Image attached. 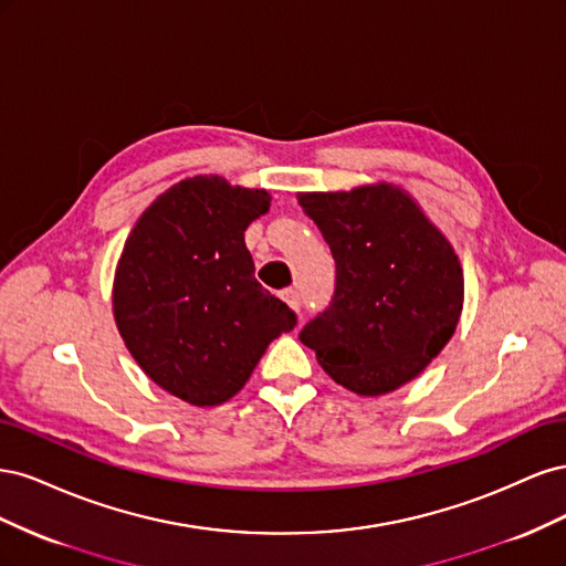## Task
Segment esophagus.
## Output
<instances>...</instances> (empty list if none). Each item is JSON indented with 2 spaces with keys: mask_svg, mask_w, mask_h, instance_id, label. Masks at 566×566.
<instances>
[{
  "mask_svg": "<svg viewBox=\"0 0 566 566\" xmlns=\"http://www.w3.org/2000/svg\"><path fill=\"white\" fill-rule=\"evenodd\" d=\"M281 297H283V302L290 306V310H295V312H300V306H302V297H300V293L297 290H293V287H287V290H283L281 293Z\"/></svg>",
  "mask_w": 566,
  "mask_h": 566,
  "instance_id": "obj_1",
  "label": "esophagus"
}]
</instances>
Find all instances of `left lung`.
<instances>
[{
  "mask_svg": "<svg viewBox=\"0 0 566 566\" xmlns=\"http://www.w3.org/2000/svg\"><path fill=\"white\" fill-rule=\"evenodd\" d=\"M335 260L328 310L302 328L331 378L361 397L399 389L453 337L465 283L453 245L403 188L300 193Z\"/></svg>",
  "mask_w": 566,
  "mask_h": 566,
  "instance_id": "1",
  "label": "left lung"
}]
</instances>
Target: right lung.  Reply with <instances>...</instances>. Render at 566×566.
Masks as SVG:
<instances>
[{
	"mask_svg": "<svg viewBox=\"0 0 566 566\" xmlns=\"http://www.w3.org/2000/svg\"><path fill=\"white\" fill-rule=\"evenodd\" d=\"M264 188L200 175L167 188L127 235L113 314L148 378L193 406L243 389L295 312L254 279L245 229L269 212Z\"/></svg>",
	"mask_w": 566,
	"mask_h": 566,
	"instance_id": "right-lung-1",
	"label": "right lung"
}]
</instances>
